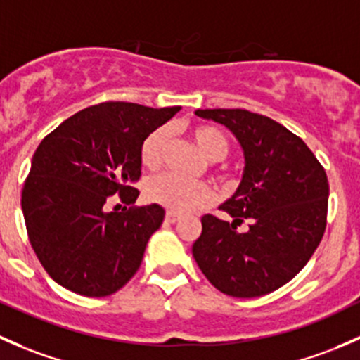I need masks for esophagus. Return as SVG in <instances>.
Returning a JSON list of instances; mask_svg holds the SVG:
<instances>
[{
	"label": "esophagus",
	"mask_w": 360,
	"mask_h": 360,
	"mask_svg": "<svg viewBox=\"0 0 360 360\" xmlns=\"http://www.w3.org/2000/svg\"><path fill=\"white\" fill-rule=\"evenodd\" d=\"M165 220H166V224H175V221L180 220V217L176 213H173V211H166Z\"/></svg>",
	"instance_id": "34e87169"
}]
</instances>
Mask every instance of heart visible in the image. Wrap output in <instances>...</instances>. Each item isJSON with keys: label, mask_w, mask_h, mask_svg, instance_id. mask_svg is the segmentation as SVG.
<instances>
[{"label": "heart", "mask_w": 360, "mask_h": 360, "mask_svg": "<svg viewBox=\"0 0 360 360\" xmlns=\"http://www.w3.org/2000/svg\"><path fill=\"white\" fill-rule=\"evenodd\" d=\"M191 136L198 149L210 161L224 159L229 153V140L218 128L198 124L191 129ZM169 142V131L158 128L143 139L140 146V161L147 169H158L165 159ZM146 198L173 213H191L213 201V191L205 181H185L175 175H159L147 181Z\"/></svg>", "instance_id": "obj_1"}]
</instances>
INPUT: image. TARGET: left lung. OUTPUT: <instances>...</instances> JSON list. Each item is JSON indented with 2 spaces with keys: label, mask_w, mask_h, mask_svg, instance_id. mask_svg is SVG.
Returning a JSON list of instances; mask_svg holds the SVG:
<instances>
[{
  "label": "left lung",
  "mask_w": 360,
  "mask_h": 360,
  "mask_svg": "<svg viewBox=\"0 0 360 360\" xmlns=\"http://www.w3.org/2000/svg\"><path fill=\"white\" fill-rule=\"evenodd\" d=\"M202 120L231 129L244 153L243 180L220 206L232 221L201 218L192 255L206 279L236 298H255L290 283L326 231L329 184L300 136L244 109H198ZM248 220L244 233L236 231Z\"/></svg>",
  "instance_id": "1"
}]
</instances>
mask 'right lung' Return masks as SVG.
I'll return each instance as SVG.
<instances>
[{
  "label": "right lung",
  "mask_w": 360,
  "mask_h": 360,
  "mask_svg": "<svg viewBox=\"0 0 360 360\" xmlns=\"http://www.w3.org/2000/svg\"><path fill=\"white\" fill-rule=\"evenodd\" d=\"M179 110L103 102L41 140L22 188V213L32 250L55 283L83 296H109L135 276L165 210L107 206L114 194L126 205L136 201L140 146Z\"/></svg>",
  "instance_id": "obj_1"
}]
</instances>
